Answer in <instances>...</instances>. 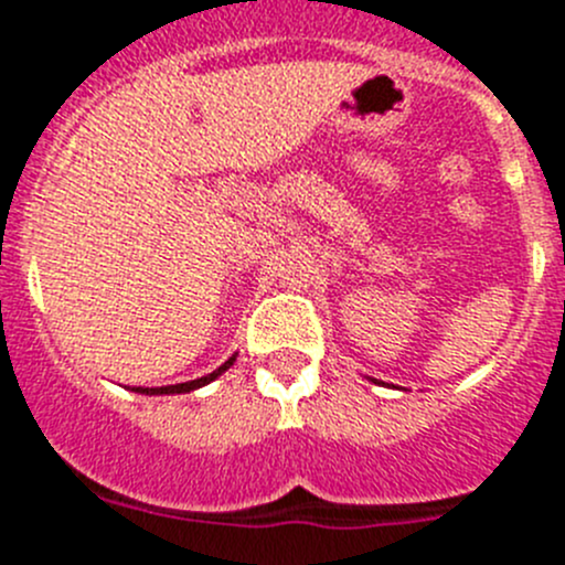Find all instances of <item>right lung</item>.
Wrapping results in <instances>:
<instances>
[{
  "instance_id": "obj_1",
  "label": "right lung",
  "mask_w": 565,
  "mask_h": 565,
  "mask_svg": "<svg viewBox=\"0 0 565 565\" xmlns=\"http://www.w3.org/2000/svg\"><path fill=\"white\" fill-rule=\"evenodd\" d=\"M235 363V354L233 358L227 360V363H222V366L216 369V372L213 374H207V377H199V380H191V383H177V385H163V388H141V385H138V388H132L136 391V394H188V391H196V388H202V385H207V383H213V380L218 377V374H224L227 372L230 366H233Z\"/></svg>"
}]
</instances>
